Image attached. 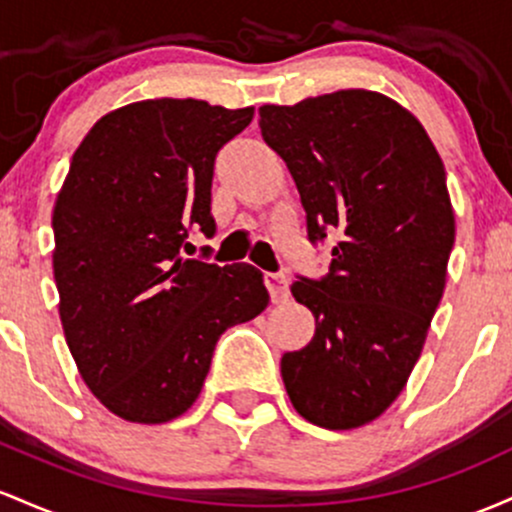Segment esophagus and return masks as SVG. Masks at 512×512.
<instances>
[{"label":"esophagus","mask_w":512,"mask_h":512,"mask_svg":"<svg viewBox=\"0 0 512 512\" xmlns=\"http://www.w3.org/2000/svg\"><path fill=\"white\" fill-rule=\"evenodd\" d=\"M266 285L271 292V300L275 304L285 302L290 297V287H287V275L285 273H266Z\"/></svg>","instance_id":"1"}]
</instances>
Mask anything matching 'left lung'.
<instances>
[{"mask_svg": "<svg viewBox=\"0 0 512 512\" xmlns=\"http://www.w3.org/2000/svg\"><path fill=\"white\" fill-rule=\"evenodd\" d=\"M258 116L297 183L307 239L338 237L329 273L290 287L317 331L280 360L285 389L309 423L365 426L404 389L445 290L455 244L445 166L421 123L375 91L261 106Z\"/></svg>", "mask_w": 512, "mask_h": 512, "instance_id": "obj_1", "label": "left lung"}]
</instances>
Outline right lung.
Segmentation results:
<instances>
[{"label":"right lung","instance_id":"add662e5","mask_svg":"<svg viewBox=\"0 0 512 512\" xmlns=\"http://www.w3.org/2000/svg\"><path fill=\"white\" fill-rule=\"evenodd\" d=\"M254 118L195 99L130 103L74 152L53 210L60 319L79 375L132 423L193 406L229 326L268 307L249 263L183 258L188 232L215 234L217 152Z\"/></svg>","mask_w":512,"mask_h":512}]
</instances>
